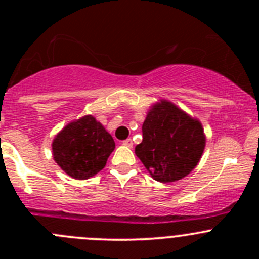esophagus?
I'll list each match as a JSON object with an SVG mask.
<instances>
[{
	"label": "esophagus",
	"mask_w": 259,
	"mask_h": 259,
	"mask_svg": "<svg viewBox=\"0 0 259 259\" xmlns=\"http://www.w3.org/2000/svg\"><path fill=\"white\" fill-rule=\"evenodd\" d=\"M122 145L127 146V148H132V146H133V140L132 139L124 140V142H122Z\"/></svg>",
	"instance_id": "esophagus-1"
}]
</instances>
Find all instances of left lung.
<instances>
[{
  "label": "left lung",
  "instance_id": "1",
  "mask_svg": "<svg viewBox=\"0 0 259 259\" xmlns=\"http://www.w3.org/2000/svg\"><path fill=\"white\" fill-rule=\"evenodd\" d=\"M135 154L154 179L170 183L187 177L199 163L205 135L199 120L168 100L154 104L143 124Z\"/></svg>",
  "mask_w": 259,
  "mask_h": 259
}]
</instances>
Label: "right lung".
Instances as JSON below:
<instances>
[{
    "mask_svg": "<svg viewBox=\"0 0 259 259\" xmlns=\"http://www.w3.org/2000/svg\"><path fill=\"white\" fill-rule=\"evenodd\" d=\"M115 142L91 115L67 124L52 142L57 165L74 179H89L106 165Z\"/></svg>",
    "mask_w": 259,
    "mask_h": 259,
    "instance_id": "add662e5",
    "label": "right lung"
}]
</instances>
